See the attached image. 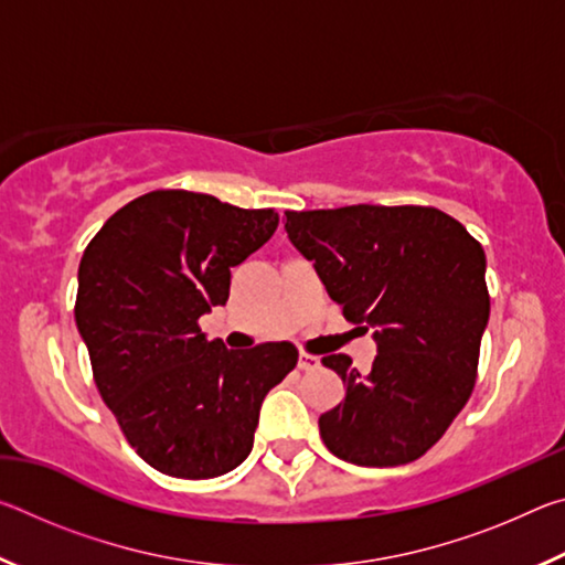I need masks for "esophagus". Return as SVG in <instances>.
I'll list each match as a JSON object with an SVG mask.
<instances>
[{
    "instance_id": "obj_1",
    "label": "esophagus",
    "mask_w": 565,
    "mask_h": 565,
    "mask_svg": "<svg viewBox=\"0 0 565 565\" xmlns=\"http://www.w3.org/2000/svg\"><path fill=\"white\" fill-rule=\"evenodd\" d=\"M319 366H321L319 356H311V353H301V356H299V369L301 371H313V369H319Z\"/></svg>"
}]
</instances>
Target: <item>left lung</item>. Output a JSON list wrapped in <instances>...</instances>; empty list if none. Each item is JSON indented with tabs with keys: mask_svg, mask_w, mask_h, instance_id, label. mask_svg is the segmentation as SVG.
Returning a JSON list of instances; mask_svg holds the SVG:
<instances>
[{
	"mask_svg": "<svg viewBox=\"0 0 565 565\" xmlns=\"http://www.w3.org/2000/svg\"><path fill=\"white\" fill-rule=\"evenodd\" d=\"M286 234L343 317L374 329L379 349L369 374L347 353L321 359L347 386L341 404L319 418L323 444L356 466L416 461L476 384L491 313L481 244L434 206L286 212Z\"/></svg>",
	"mask_w": 565,
	"mask_h": 565,
	"instance_id": "1",
	"label": "left lung"
}]
</instances>
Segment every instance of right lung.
I'll return each mask as SVG.
<instances>
[{"instance_id":"obj_1","label":"right lung","mask_w":565,"mask_h":565,"mask_svg":"<svg viewBox=\"0 0 565 565\" xmlns=\"http://www.w3.org/2000/svg\"><path fill=\"white\" fill-rule=\"evenodd\" d=\"M274 209L159 189L84 248L74 319L127 441L174 478L224 476L252 454L262 401L296 366L294 343L228 351L199 319L224 306L232 266L269 242Z\"/></svg>"}]
</instances>
